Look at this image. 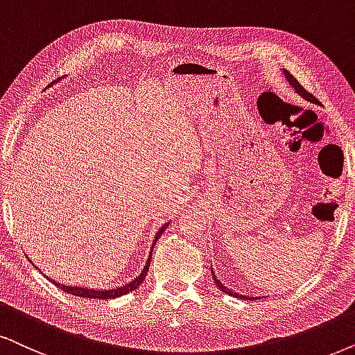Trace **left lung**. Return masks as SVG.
<instances>
[{
    "label": "left lung",
    "mask_w": 355,
    "mask_h": 355,
    "mask_svg": "<svg viewBox=\"0 0 355 355\" xmlns=\"http://www.w3.org/2000/svg\"><path fill=\"white\" fill-rule=\"evenodd\" d=\"M284 73H285V77H286V80H288V83L291 85V87H293L295 89H297V93H298V95H300V96H303V98H304V100H308V101L315 103V105H316V103H318V100H316V98H315V96H313V95H311V93H309V92H306V89H304V88L302 87V85H300V83H298V80H297V78H295V77H293V75H291L288 70H284ZM211 273H213V278H214V284H216V285L219 286V290H221V291H223V293H226V295H232V297H236V298H242V300H245V298H248V297H244V295L234 293V291H231L230 288H226V286H224V285L221 284V282H219V280H218V278H216V275H214V272H213V270H211ZM249 300H252V297H250Z\"/></svg>",
    "instance_id": "8db88e82"
}]
</instances>
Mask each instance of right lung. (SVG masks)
I'll use <instances>...</instances> for the list:
<instances>
[{
  "label": "right lung",
  "instance_id": "obj_1",
  "mask_svg": "<svg viewBox=\"0 0 355 355\" xmlns=\"http://www.w3.org/2000/svg\"><path fill=\"white\" fill-rule=\"evenodd\" d=\"M167 226H168V223H167V224H164V226L160 227V230H159V232H157V234H155V239H154V245H155L157 239H159V237L162 236V232L165 231V227H167ZM154 245H152V250H154ZM149 266H150V255H149V259H147V263H146L144 270L141 272V275L134 278V280L131 282V284L123 285V286H118V288H110V290H92V288H82V286L60 285V284H57V282H53V284H55V285L58 286V288H62L64 291H67V293L75 295V297L93 298V300H110V298H118V297H123V295H125V293H129V291H132V290L139 288V285H141L142 282H144V278H146V275H147V270H149Z\"/></svg>",
  "mask_w": 355,
  "mask_h": 355
}]
</instances>
